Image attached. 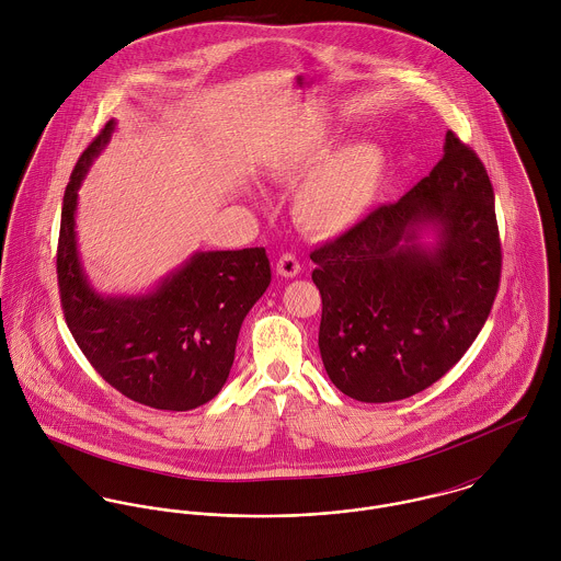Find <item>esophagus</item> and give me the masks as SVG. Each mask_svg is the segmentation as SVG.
Listing matches in <instances>:
<instances>
[{"mask_svg":"<svg viewBox=\"0 0 561 561\" xmlns=\"http://www.w3.org/2000/svg\"><path fill=\"white\" fill-rule=\"evenodd\" d=\"M276 272L285 278H294L300 274V261L296 259V254L285 252L278 261H276Z\"/></svg>","mask_w":561,"mask_h":561,"instance_id":"34e87169","label":"esophagus"}]
</instances>
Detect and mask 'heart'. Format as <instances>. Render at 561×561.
<instances>
[{"label": "heart", "instance_id": "obj_1", "mask_svg": "<svg viewBox=\"0 0 561 561\" xmlns=\"http://www.w3.org/2000/svg\"><path fill=\"white\" fill-rule=\"evenodd\" d=\"M323 142L298 145L278 163L285 179H298L323 160ZM387 156L374 142H356L332 156L305 181L296 196V218L313 236L332 238L356 227L378 201Z\"/></svg>", "mask_w": 561, "mask_h": 561}]
</instances>
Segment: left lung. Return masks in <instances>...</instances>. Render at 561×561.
<instances>
[{
    "label": "left lung",
    "instance_id": "left-lung-1",
    "mask_svg": "<svg viewBox=\"0 0 561 561\" xmlns=\"http://www.w3.org/2000/svg\"><path fill=\"white\" fill-rule=\"evenodd\" d=\"M425 228L437 233L432 249L417 241ZM311 259L332 385L367 403L432 387L471 347L499 291L494 192L478 153L447 131L427 176Z\"/></svg>",
    "mask_w": 561,
    "mask_h": 561
}]
</instances>
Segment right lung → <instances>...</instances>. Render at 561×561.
Masks as SVG:
<instances>
[{
	"mask_svg": "<svg viewBox=\"0 0 561 561\" xmlns=\"http://www.w3.org/2000/svg\"><path fill=\"white\" fill-rule=\"evenodd\" d=\"M114 127L107 121L88 145L65 192L58 240L62 311L83 356L118 393L158 410H192L225 387L241 321L272 280L270 259L265 248L196 252L147 296L96 294L81 270L76 209L81 179Z\"/></svg>",
	"mask_w": 561,
	"mask_h": 561,
	"instance_id": "right-lung-1",
	"label": "right lung"
}]
</instances>
